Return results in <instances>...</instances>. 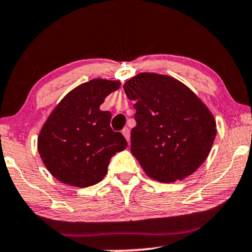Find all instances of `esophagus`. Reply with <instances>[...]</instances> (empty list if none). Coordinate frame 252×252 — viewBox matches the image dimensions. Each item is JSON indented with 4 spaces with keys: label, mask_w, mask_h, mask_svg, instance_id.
Segmentation results:
<instances>
[{
    "label": "esophagus",
    "mask_w": 252,
    "mask_h": 252,
    "mask_svg": "<svg viewBox=\"0 0 252 252\" xmlns=\"http://www.w3.org/2000/svg\"><path fill=\"white\" fill-rule=\"evenodd\" d=\"M123 134H124V137L126 138V140L129 141V129L127 128V127H125V128L123 129Z\"/></svg>",
    "instance_id": "1"
}]
</instances>
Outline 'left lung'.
Masks as SVG:
<instances>
[{
    "mask_svg": "<svg viewBox=\"0 0 252 252\" xmlns=\"http://www.w3.org/2000/svg\"><path fill=\"white\" fill-rule=\"evenodd\" d=\"M124 91L135 102L131 152L145 173L160 183L193 173L208 158L217 133L205 103L178 80L157 73L133 76Z\"/></svg>",
    "mask_w": 252,
    "mask_h": 252,
    "instance_id": "left-lung-1",
    "label": "left lung"
}]
</instances>
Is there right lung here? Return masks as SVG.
<instances>
[{
	"label": "right lung",
	"mask_w": 252,
	"mask_h": 252,
	"mask_svg": "<svg viewBox=\"0 0 252 252\" xmlns=\"http://www.w3.org/2000/svg\"><path fill=\"white\" fill-rule=\"evenodd\" d=\"M119 81L93 79L70 91L41 128L37 150L44 166L63 184L87 188L101 182L109 160L127 141L109 126L112 114L101 111Z\"/></svg>",
	"instance_id": "add662e5"
}]
</instances>
